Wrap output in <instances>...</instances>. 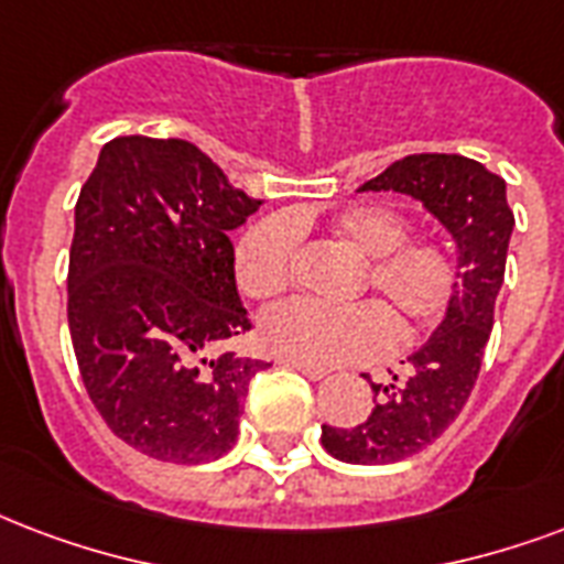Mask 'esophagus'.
Returning <instances> with one entry per match:
<instances>
[{
  "mask_svg": "<svg viewBox=\"0 0 564 564\" xmlns=\"http://www.w3.org/2000/svg\"><path fill=\"white\" fill-rule=\"evenodd\" d=\"M281 364H286V367H292V369H299L301 376H307V378H311V381H322V378H328V369L311 367V364H301V360L286 358V360H281Z\"/></svg>",
  "mask_w": 564,
  "mask_h": 564,
  "instance_id": "1",
  "label": "esophagus"
}]
</instances>
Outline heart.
Returning <instances> with one entry per match:
<instances>
[{
	"mask_svg": "<svg viewBox=\"0 0 564 564\" xmlns=\"http://www.w3.org/2000/svg\"><path fill=\"white\" fill-rule=\"evenodd\" d=\"M313 221L304 213L274 215L248 227L236 242V283L248 299H278L292 283L299 230ZM330 239L358 257L351 295L376 292L378 307L397 322L399 337L416 339L444 322L458 290V260L444 239L408 236L405 215L390 206L360 204L328 218ZM372 304L319 307L290 301L263 316L260 337L274 355L334 367L358 364L390 349L393 330Z\"/></svg>",
	"mask_w": 564,
	"mask_h": 564,
	"instance_id": "1",
	"label": "heart"
}]
</instances>
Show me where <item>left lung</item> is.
<instances>
[{"mask_svg": "<svg viewBox=\"0 0 564 564\" xmlns=\"http://www.w3.org/2000/svg\"><path fill=\"white\" fill-rule=\"evenodd\" d=\"M360 192L411 195L435 215L458 251L453 307L423 349L405 360V376L372 384L376 408L360 425H322V446L339 462L393 464L435 444L470 399L494 328L514 215L506 180L458 153L399 159Z\"/></svg>", "mask_w": 564, "mask_h": 564, "instance_id": "left-lung-1", "label": "left lung"}]
</instances>
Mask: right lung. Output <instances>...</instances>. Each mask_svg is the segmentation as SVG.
<instances>
[{
    "instance_id": "1",
    "label": "right lung",
    "mask_w": 564,
    "mask_h": 564,
    "mask_svg": "<svg viewBox=\"0 0 564 564\" xmlns=\"http://www.w3.org/2000/svg\"><path fill=\"white\" fill-rule=\"evenodd\" d=\"M260 204L183 139H111L82 186L67 272L82 384L111 432L156 462L221 458L269 367L215 355L251 330L230 230Z\"/></svg>"
}]
</instances>
